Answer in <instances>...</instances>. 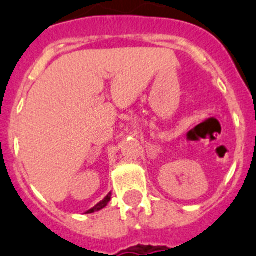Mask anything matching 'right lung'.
I'll use <instances>...</instances> for the list:
<instances>
[{
    "label": "right lung",
    "instance_id": "obj_1",
    "mask_svg": "<svg viewBox=\"0 0 256 256\" xmlns=\"http://www.w3.org/2000/svg\"><path fill=\"white\" fill-rule=\"evenodd\" d=\"M110 200H111V193H108V194H107L106 197H104V200H101V202H100V204H96V206L93 207V208L88 210V211L86 212V214H93V212H97V211H100V210L104 208V207L107 206V204H108V202H110Z\"/></svg>",
    "mask_w": 256,
    "mask_h": 256
}]
</instances>
